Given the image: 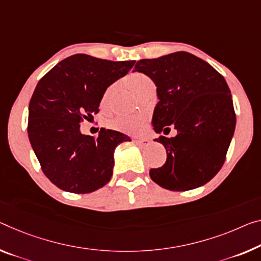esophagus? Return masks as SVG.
Here are the masks:
<instances>
[{"mask_svg": "<svg viewBox=\"0 0 261 261\" xmlns=\"http://www.w3.org/2000/svg\"><path fill=\"white\" fill-rule=\"evenodd\" d=\"M135 143L140 147H147L150 143V140L148 139H135Z\"/></svg>", "mask_w": 261, "mask_h": 261, "instance_id": "34e87169", "label": "esophagus"}]
</instances>
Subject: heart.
<instances>
[{"label":"heart","mask_w":261,"mask_h":261,"mask_svg":"<svg viewBox=\"0 0 261 261\" xmlns=\"http://www.w3.org/2000/svg\"><path fill=\"white\" fill-rule=\"evenodd\" d=\"M127 85L140 98L147 94L148 92L155 90V83L149 75L142 72H134L128 75ZM115 85L108 86L103 92L101 100H100V106L102 108H107L110 106L112 95L114 93ZM147 125V118L144 115H118L108 121V126L112 129L122 132L126 134H139L144 130Z\"/></svg>","instance_id":"b5f03b06"}]
</instances>
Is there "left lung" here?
<instances>
[{
	"mask_svg": "<svg viewBox=\"0 0 261 261\" xmlns=\"http://www.w3.org/2000/svg\"><path fill=\"white\" fill-rule=\"evenodd\" d=\"M134 71L149 75L158 86L154 130H178L174 138L155 139L166 148L167 161L149 170L150 178L171 191L204 186L223 167L234 133L236 113L225 79L186 51L141 59Z\"/></svg>",
	"mask_w": 261,
	"mask_h": 261,
	"instance_id": "obj_1",
	"label": "left lung"
}]
</instances>
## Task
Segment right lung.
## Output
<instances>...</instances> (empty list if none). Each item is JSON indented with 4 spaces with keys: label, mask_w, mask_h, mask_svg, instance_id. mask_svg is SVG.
<instances>
[{
    "label": "right lung",
    "mask_w": 261,
    "mask_h": 261,
    "mask_svg": "<svg viewBox=\"0 0 261 261\" xmlns=\"http://www.w3.org/2000/svg\"><path fill=\"white\" fill-rule=\"evenodd\" d=\"M134 64L77 54L38 82L29 103L28 135L44 175L59 189L89 194L110 182L115 147L130 139L105 128L98 138L84 135L80 123L99 113L103 92Z\"/></svg>",
    "instance_id": "right-lung-1"
}]
</instances>
